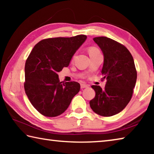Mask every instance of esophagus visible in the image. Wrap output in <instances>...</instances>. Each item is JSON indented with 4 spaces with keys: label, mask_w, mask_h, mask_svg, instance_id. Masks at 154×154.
<instances>
[{
    "label": "esophagus",
    "mask_w": 154,
    "mask_h": 154,
    "mask_svg": "<svg viewBox=\"0 0 154 154\" xmlns=\"http://www.w3.org/2000/svg\"><path fill=\"white\" fill-rule=\"evenodd\" d=\"M89 85H86V84H83V83H82L81 84V89H83V88H88Z\"/></svg>",
    "instance_id": "obj_1"
}]
</instances>
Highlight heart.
<instances>
[{"label": "heart", "mask_w": 154, "mask_h": 154, "mask_svg": "<svg viewBox=\"0 0 154 154\" xmlns=\"http://www.w3.org/2000/svg\"><path fill=\"white\" fill-rule=\"evenodd\" d=\"M100 51H99V49L96 48H94V47H91L89 49H88V53H89L90 56V55H92V54H97L99 53Z\"/></svg>", "instance_id": "heart-1"}]
</instances>
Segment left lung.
Segmentation results:
<instances>
[{
	"label": "left lung",
	"instance_id": "left-lung-1",
	"mask_svg": "<svg viewBox=\"0 0 154 154\" xmlns=\"http://www.w3.org/2000/svg\"><path fill=\"white\" fill-rule=\"evenodd\" d=\"M103 51V79L105 88L92 85L96 96L90 101L94 112L110 117L121 112L130 102L137 82L134 59L126 47L106 36L93 38Z\"/></svg>",
	"mask_w": 154,
	"mask_h": 154
}]
</instances>
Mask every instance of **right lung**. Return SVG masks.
<instances>
[{
	"label": "right lung",
	"mask_w": 154,
	"mask_h": 154,
	"mask_svg": "<svg viewBox=\"0 0 154 154\" xmlns=\"http://www.w3.org/2000/svg\"><path fill=\"white\" fill-rule=\"evenodd\" d=\"M87 36L43 39L34 47L25 64L24 90L30 102L41 114L56 117L66 110L79 92L75 82H60L58 72L69 65Z\"/></svg>",
	"instance_id": "1"
}]
</instances>
